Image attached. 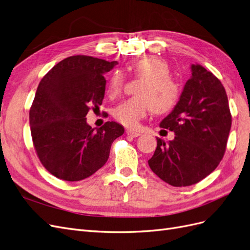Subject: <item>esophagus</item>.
Listing matches in <instances>:
<instances>
[{
    "instance_id": "34e87169",
    "label": "esophagus",
    "mask_w": 250,
    "mask_h": 250,
    "mask_svg": "<svg viewBox=\"0 0 250 250\" xmlns=\"http://www.w3.org/2000/svg\"><path fill=\"white\" fill-rule=\"evenodd\" d=\"M126 133H127V135H129V137H132V138H137V137H140V135H141V132L130 130V129L126 130Z\"/></svg>"
}]
</instances>
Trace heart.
<instances>
[{
    "label": "heart",
    "mask_w": 250,
    "mask_h": 250,
    "mask_svg": "<svg viewBox=\"0 0 250 250\" xmlns=\"http://www.w3.org/2000/svg\"><path fill=\"white\" fill-rule=\"evenodd\" d=\"M131 70L144 79L137 90L139 97L120 103L113 109V117L126 127H137L140 120L151 109L156 115L169 112L175 106L180 95L177 82L170 77L169 64L156 56H148L135 60ZM123 86V74L115 71L107 82L106 94L116 97Z\"/></svg>",
    "instance_id": "heart-1"
}]
</instances>
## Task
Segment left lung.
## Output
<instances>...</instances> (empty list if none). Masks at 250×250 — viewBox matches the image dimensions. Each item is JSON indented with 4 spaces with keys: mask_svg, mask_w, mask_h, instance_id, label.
<instances>
[{
    "mask_svg": "<svg viewBox=\"0 0 250 250\" xmlns=\"http://www.w3.org/2000/svg\"><path fill=\"white\" fill-rule=\"evenodd\" d=\"M191 77L173 110L160 127L174 132L157 147L148 161L156 175L173 187L197 184L221 162L231 127L225 89L213 73L198 63L191 64Z\"/></svg>",
    "mask_w": 250,
    "mask_h": 250,
    "instance_id": "obj_1",
    "label": "left lung"
}]
</instances>
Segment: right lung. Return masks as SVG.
Wrapping results in <instances>:
<instances>
[{"label": "right lung", "mask_w": 250, "mask_h": 250, "mask_svg": "<svg viewBox=\"0 0 250 250\" xmlns=\"http://www.w3.org/2000/svg\"><path fill=\"white\" fill-rule=\"evenodd\" d=\"M118 62L92 56L67 57L44 75L29 112L41 163L52 175L79 181L102 168L112 142L124 133L117 122L95 130L86 122L92 106L102 104L106 74Z\"/></svg>", "instance_id": "1"}]
</instances>
